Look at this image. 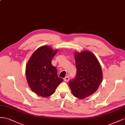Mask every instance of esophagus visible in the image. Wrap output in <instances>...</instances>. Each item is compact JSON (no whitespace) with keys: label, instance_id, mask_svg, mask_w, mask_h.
Here are the masks:
<instances>
[{"label":"esophagus","instance_id":"1","mask_svg":"<svg viewBox=\"0 0 125 125\" xmlns=\"http://www.w3.org/2000/svg\"><path fill=\"white\" fill-rule=\"evenodd\" d=\"M70 80V77L69 76H67L65 78H64V81L65 82H68Z\"/></svg>","mask_w":125,"mask_h":125}]
</instances>
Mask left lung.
I'll return each mask as SVG.
<instances>
[{
  "instance_id": "1",
  "label": "left lung",
  "mask_w": 125,
  "mask_h": 125,
  "mask_svg": "<svg viewBox=\"0 0 125 125\" xmlns=\"http://www.w3.org/2000/svg\"><path fill=\"white\" fill-rule=\"evenodd\" d=\"M77 70L75 77L69 82L73 95L78 98H85L97 90L102 79L100 63L95 55L90 51L75 53Z\"/></svg>"
}]
</instances>
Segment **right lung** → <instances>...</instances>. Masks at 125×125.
I'll use <instances>...</instances> for the list:
<instances>
[{
    "label": "right lung",
    "mask_w": 125,
    "mask_h": 125,
    "mask_svg": "<svg viewBox=\"0 0 125 125\" xmlns=\"http://www.w3.org/2000/svg\"><path fill=\"white\" fill-rule=\"evenodd\" d=\"M58 52L48 45L39 48L34 51L27 64L26 78L31 90L43 97L54 93L57 86L63 81L58 77L57 69L51 61Z\"/></svg>",
    "instance_id": "1"
}]
</instances>
